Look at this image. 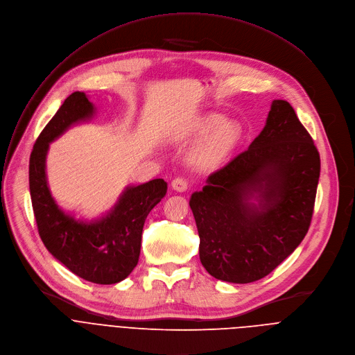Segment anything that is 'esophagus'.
<instances>
[{
    "label": "esophagus",
    "mask_w": 355,
    "mask_h": 355,
    "mask_svg": "<svg viewBox=\"0 0 355 355\" xmlns=\"http://www.w3.org/2000/svg\"><path fill=\"white\" fill-rule=\"evenodd\" d=\"M187 187H189L187 180H186V179H183V178H176V179H173V180H172V189H173V190H176V191H179V193L186 191V190H187Z\"/></svg>",
    "instance_id": "esophagus-1"
}]
</instances>
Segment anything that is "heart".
<instances>
[{"label": "heart", "instance_id": "heart-1", "mask_svg": "<svg viewBox=\"0 0 355 355\" xmlns=\"http://www.w3.org/2000/svg\"><path fill=\"white\" fill-rule=\"evenodd\" d=\"M243 127L239 121L224 120L216 112L205 114L186 127L183 135L190 141L207 137L193 153V165L202 172L220 168L243 139Z\"/></svg>", "mask_w": 355, "mask_h": 355}]
</instances>
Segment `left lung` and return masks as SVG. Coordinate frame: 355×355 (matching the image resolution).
I'll return each mask as SVG.
<instances>
[{
    "label": "left lung",
    "mask_w": 355,
    "mask_h": 355,
    "mask_svg": "<svg viewBox=\"0 0 355 355\" xmlns=\"http://www.w3.org/2000/svg\"><path fill=\"white\" fill-rule=\"evenodd\" d=\"M319 176L310 134L288 101L273 100L250 148L190 198L206 270L232 284L265 278L307 234Z\"/></svg>",
    "instance_id": "1"
}]
</instances>
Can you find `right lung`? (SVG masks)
Wrapping results in <instances>:
<instances>
[{
  "mask_svg": "<svg viewBox=\"0 0 355 355\" xmlns=\"http://www.w3.org/2000/svg\"><path fill=\"white\" fill-rule=\"evenodd\" d=\"M94 105L86 93L74 92L37 137L29 157V191L41 240L48 251L77 277L98 285L124 281L137 266L142 228L149 211L166 194L164 179L128 186L114 209L94 221L76 220L52 198L46 180L49 144L69 127L86 121Z\"/></svg>",
  "mask_w": 355,
  "mask_h": 355,
  "instance_id": "add662e5",
  "label": "right lung"
}]
</instances>
